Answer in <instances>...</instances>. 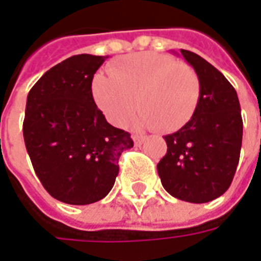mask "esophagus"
I'll return each mask as SVG.
<instances>
[{
  "label": "esophagus",
  "instance_id": "obj_1",
  "mask_svg": "<svg viewBox=\"0 0 261 261\" xmlns=\"http://www.w3.org/2000/svg\"><path fill=\"white\" fill-rule=\"evenodd\" d=\"M144 140H145V137L144 136H133V141H134V144L136 145H141L142 142H144Z\"/></svg>",
  "mask_w": 261,
  "mask_h": 261
}]
</instances>
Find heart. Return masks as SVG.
<instances>
[{"label": "heart", "mask_w": 261, "mask_h": 261, "mask_svg": "<svg viewBox=\"0 0 261 261\" xmlns=\"http://www.w3.org/2000/svg\"><path fill=\"white\" fill-rule=\"evenodd\" d=\"M96 106L106 119L121 125L134 106L136 127L172 133L192 120L201 84L192 65L158 53H134L119 60L110 72L92 81Z\"/></svg>", "instance_id": "obj_1"}]
</instances>
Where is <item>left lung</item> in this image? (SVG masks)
Segmentation results:
<instances>
[{
    "label": "left lung",
    "mask_w": 261,
    "mask_h": 261,
    "mask_svg": "<svg viewBox=\"0 0 261 261\" xmlns=\"http://www.w3.org/2000/svg\"><path fill=\"white\" fill-rule=\"evenodd\" d=\"M175 53V51H173ZM201 84L192 120L165 136L168 152L158 164L162 186L181 201H213L229 189L243 136L241 105L222 72L198 54L180 50Z\"/></svg>",
    "instance_id": "obj_1"
}]
</instances>
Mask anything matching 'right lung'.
Instances as JSON below:
<instances>
[{
    "mask_svg": "<svg viewBox=\"0 0 261 261\" xmlns=\"http://www.w3.org/2000/svg\"><path fill=\"white\" fill-rule=\"evenodd\" d=\"M108 57L78 54L54 65L28 95L26 151L39 180L59 201L86 205L108 196L119 158L134 145L109 124L92 96V80Z\"/></svg>",
    "mask_w": 261,
    "mask_h": 261,
    "instance_id": "obj_1",
    "label": "right lung"
}]
</instances>
